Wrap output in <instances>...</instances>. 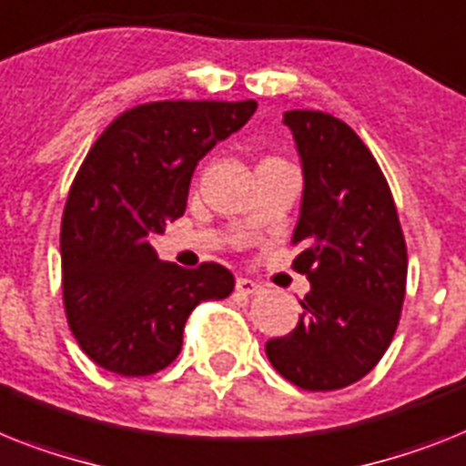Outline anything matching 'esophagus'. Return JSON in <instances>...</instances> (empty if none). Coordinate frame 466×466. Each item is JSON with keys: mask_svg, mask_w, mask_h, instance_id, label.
I'll return each instance as SVG.
<instances>
[{"mask_svg": "<svg viewBox=\"0 0 466 466\" xmlns=\"http://www.w3.org/2000/svg\"><path fill=\"white\" fill-rule=\"evenodd\" d=\"M236 288L240 290L242 295H257L261 293V283H257V280L252 279H238L236 280Z\"/></svg>", "mask_w": 466, "mask_h": 466, "instance_id": "34e87169", "label": "esophagus"}]
</instances>
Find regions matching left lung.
Returning a JSON list of instances; mask_svg holds the SVG:
<instances>
[{
    "mask_svg": "<svg viewBox=\"0 0 466 466\" xmlns=\"http://www.w3.org/2000/svg\"><path fill=\"white\" fill-rule=\"evenodd\" d=\"M302 164L293 267L309 293L268 362L305 390H338L379 364L405 299L407 248L393 195L360 136L324 111L283 114Z\"/></svg>",
    "mask_w": 466,
    "mask_h": 466,
    "instance_id": "8db88e82",
    "label": "left lung"
}]
</instances>
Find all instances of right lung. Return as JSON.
I'll use <instances>...</instances> for the list:
<instances>
[{"label":"right lung","instance_id":"obj_1","mask_svg":"<svg viewBox=\"0 0 466 466\" xmlns=\"http://www.w3.org/2000/svg\"><path fill=\"white\" fill-rule=\"evenodd\" d=\"M255 109V99L140 104L92 145L61 221V286L73 336L106 371H161L190 311L233 293L226 267L161 261L149 238L183 217L198 161Z\"/></svg>","mask_w":466,"mask_h":466}]
</instances>
